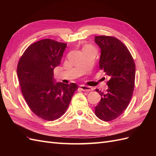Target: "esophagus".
<instances>
[{
  "mask_svg": "<svg viewBox=\"0 0 156 156\" xmlns=\"http://www.w3.org/2000/svg\"><path fill=\"white\" fill-rule=\"evenodd\" d=\"M80 88H81V89L83 91H84V92H90V91L93 90V88L92 87H87L85 85H81L80 86Z\"/></svg>",
  "mask_w": 156,
  "mask_h": 156,
  "instance_id": "1",
  "label": "esophagus"
}]
</instances>
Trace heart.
<instances>
[{"instance_id": "heart-1", "label": "heart", "mask_w": 156, "mask_h": 156, "mask_svg": "<svg viewBox=\"0 0 156 156\" xmlns=\"http://www.w3.org/2000/svg\"><path fill=\"white\" fill-rule=\"evenodd\" d=\"M89 48H90V47H89Z\"/></svg>"}]
</instances>
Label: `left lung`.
<instances>
[{"label": "left lung", "instance_id": "1", "mask_svg": "<svg viewBox=\"0 0 156 156\" xmlns=\"http://www.w3.org/2000/svg\"><path fill=\"white\" fill-rule=\"evenodd\" d=\"M95 42L101 49L100 69L109 78L105 93L98 89L101 96L95 114L103 121L116 119L128 106L135 87V64L127 47L112 36H95Z\"/></svg>", "mask_w": 156, "mask_h": 156}]
</instances>
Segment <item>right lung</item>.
I'll use <instances>...</instances> for the list:
<instances>
[{"instance_id": "add662e5", "label": "right lung", "mask_w": 156, "mask_h": 156, "mask_svg": "<svg viewBox=\"0 0 156 156\" xmlns=\"http://www.w3.org/2000/svg\"><path fill=\"white\" fill-rule=\"evenodd\" d=\"M67 44L44 39L27 48L17 64L21 90L30 110L41 119L53 121L66 111L78 85L56 83L53 70L60 64Z\"/></svg>"}]
</instances>
